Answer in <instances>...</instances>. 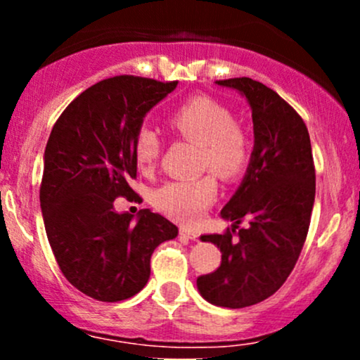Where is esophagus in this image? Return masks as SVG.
I'll use <instances>...</instances> for the list:
<instances>
[{
	"label": "esophagus",
	"mask_w": 360,
	"mask_h": 360,
	"mask_svg": "<svg viewBox=\"0 0 360 360\" xmlns=\"http://www.w3.org/2000/svg\"><path fill=\"white\" fill-rule=\"evenodd\" d=\"M179 235H181V238H184V240H191V242L196 240V238L200 237V235H198L191 229H181L179 230Z\"/></svg>",
	"instance_id": "obj_1"
}]
</instances>
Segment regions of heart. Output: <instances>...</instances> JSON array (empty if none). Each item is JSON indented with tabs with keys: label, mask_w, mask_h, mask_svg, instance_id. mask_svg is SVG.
<instances>
[{
	"label": "heart",
	"mask_w": 360,
	"mask_h": 360,
	"mask_svg": "<svg viewBox=\"0 0 360 360\" xmlns=\"http://www.w3.org/2000/svg\"><path fill=\"white\" fill-rule=\"evenodd\" d=\"M169 128L200 147V166L232 181L245 171L250 143L245 130L221 103L194 96L176 108L167 120ZM162 142L152 128L142 127L134 139V159L142 171H152L159 160ZM218 184L212 172L196 179L169 181L154 193V205L172 220L193 225L214 201Z\"/></svg>",
	"instance_id": "heart-1"
}]
</instances>
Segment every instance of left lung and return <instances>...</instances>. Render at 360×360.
Here are the masks:
<instances>
[{
	"instance_id": "8db88e82",
	"label": "left lung",
	"mask_w": 360,
	"mask_h": 360,
	"mask_svg": "<svg viewBox=\"0 0 360 360\" xmlns=\"http://www.w3.org/2000/svg\"><path fill=\"white\" fill-rule=\"evenodd\" d=\"M217 84L247 98L255 142L240 188L221 210L233 229L201 235L220 249V267L196 284L206 301L235 309L269 298L295 269L315 203V164L303 118L276 91L250 77ZM243 219L250 226L238 229Z\"/></svg>"
}]
</instances>
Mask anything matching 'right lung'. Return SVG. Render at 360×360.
<instances>
[{
  "label": "right lung",
  "mask_w": 360,
  "mask_h": 360,
  "mask_svg": "<svg viewBox=\"0 0 360 360\" xmlns=\"http://www.w3.org/2000/svg\"><path fill=\"white\" fill-rule=\"evenodd\" d=\"M177 81L115 76L82 91L62 111L44 154L40 183L45 232L62 274L106 303L131 298L147 284L152 252L177 237L167 218L115 212L117 198L137 196L134 139L143 117Z\"/></svg>",
  "instance_id": "add662e5"
}]
</instances>
